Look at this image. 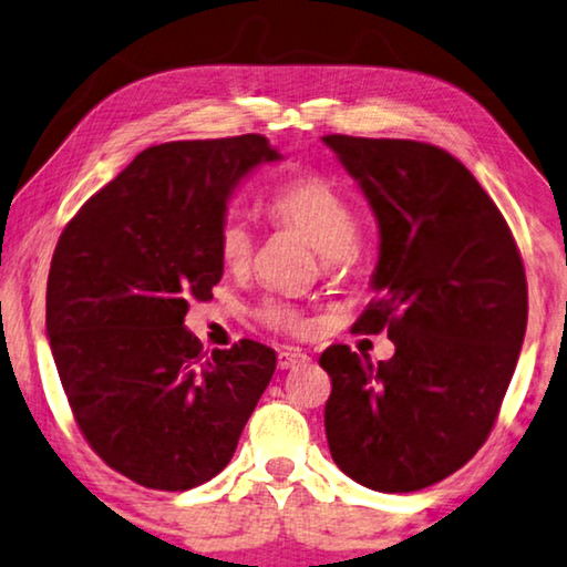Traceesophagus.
<instances>
[{
	"mask_svg": "<svg viewBox=\"0 0 567 567\" xmlns=\"http://www.w3.org/2000/svg\"><path fill=\"white\" fill-rule=\"evenodd\" d=\"M306 361H309V357H306L301 349L289 347V349L278 351V367H281V369H296V367L306 364Z\"/></svg>",
	"mask_w": 567,
	"mask_h": 567,
	"instance_id": "1",
	"label": "esophagus"
}]
</instances>
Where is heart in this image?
I'll use <instances>...</instances> for the list:
<instances>
[{
    "instance_id": "obj_1",
    "label": "heart",
    "mask_w": 567,
    "mask_h": 567,
    "mask_svg": "<svg viewBox=\"0 0 567 567\" xmlns=\"http://www.w3.org/2000/svg\"><path fill=\"white\" fill-rule=\"evenodd\" d=\"M271 213L286 226L301 230L319 250L327 268H337L351 258L359 238V218L351 203L329 181L317 175H296L284 181L271 196ZM218 254L230 271H240L254 258V230L240 216L223 218ZM261 319L278 331L301 333L306 329L301 313L281 301L264 303Z\"/></svg>"
}]
</instances>
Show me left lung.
<instances>
[{"instance_id": "8db88e82", "label": "left lung", "mask_w": 567, "mask_h": 567, "mask_svg": "<svg viewBox=\"0 0 567 567\" xmlns=\"http://www.w3.org/2000/svg\"><path fill=\"white\" fill-rule=\"evenodd\" d=\"M374 210V291L351 329L394 341L374 367L323 351L331 457L359 485L414 493L450 477L493 432L527 327V281L503 213L437 145L323 135Z\"/></svg>"}]
</instances>
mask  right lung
I'll return each mask as SVG.
<instances>
[{"mask_svg": "<svg viewBox=\"0 0 567 567\" xmlns=\"http://www.w3.org/2000/svg\"><path fill=\"white\" fill-rule=\"evenodd\" d=\"M264 135L153 145L78 210L54 248L48 333L82 437L105 465L165 493L228 465L276 369L240 339L203 351L188 301L220 281L230 190L278 161Z\"/></svg>", "mask_w": 567, "mask_h": 567, "instance_id": "add662e5", "label": "right lung"}]
</instances>
